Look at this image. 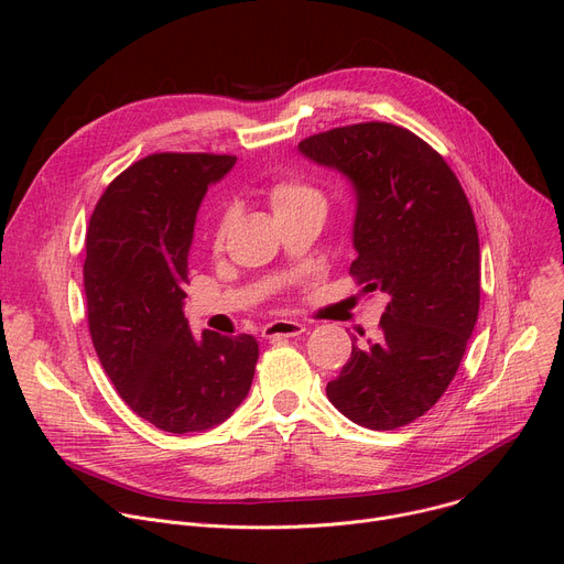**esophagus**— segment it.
Listing matches in <instances>:
<instances>
[{"label":"esophagus","mask_w":564,"mask_h":564,"mask_svg":"<svg viewBox=\"0 0 564 564\" xmlns=\"http://www.w3.org/2000/svg\"><path fill=\"white\" fill-rule=\"evenodd\" d=\"M306 332L304 324L300 322H292V319H276L272 324H267L262 329V336L276 340V338H294V336H302Z\"/></svg>","instance_id":"34e87169"}]
</instances>
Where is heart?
<instances>
[{
  "instance_id": "1",
  "label": "heart",
  "mask_w": 564,
  "mask_h": 564,
  "mask_svg": "<svg viewBox=\"0 0 564 564\" xmlns=\"http://www.w3.org/2000/svg\"><path fill=\"white\" fill-rule=\"evenodd\" d=\"M267 198H270L276 217H292L302 213H322L327 210V196L302 175H279L267 185ZM230 226V213L224 210L217 217L215 232H213V247L219 249L224 245V237Z\"/></svg>"
}]
</instances>
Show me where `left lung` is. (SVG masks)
Segmentation results:
<instances>
[{"label": "left lung", "instance_id": "8db88e82", "mask_svg": "<svg viewBox=\"0 0 564 564\" xmlns=\"http://www.w3.org/2000/svg\"><path fill=\"white\" fill-rule=\"evenodd\" d=\"M357 189L349 274L387 292L379 336L351 343L327 398L368 430H398L430 411L457 375L480 311L476 217L453 169L393 123H357L300 141Z\"/></svg>", "mask_w": 564, "mask_h": 564}]
</instances>
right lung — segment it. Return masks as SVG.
<instances>
[{"instance_id":"right-lung-1","label":"right lung","mask_w":564,"mask_h":564,"mask_svg":"<svg viewBox=\"0 0 564 564\" xmlns=\"http://www.w3.org/2000/svg\"><path fill=\"white\" fill-rule=\"evenodd\" d=\"M235 160L148 155L113 177L86 230V317L98 359L137 416L171 434L224 423L256 372L253 336L205 329L196 338L183 313L198 205Z\"/></svg>"}]
</instances>
